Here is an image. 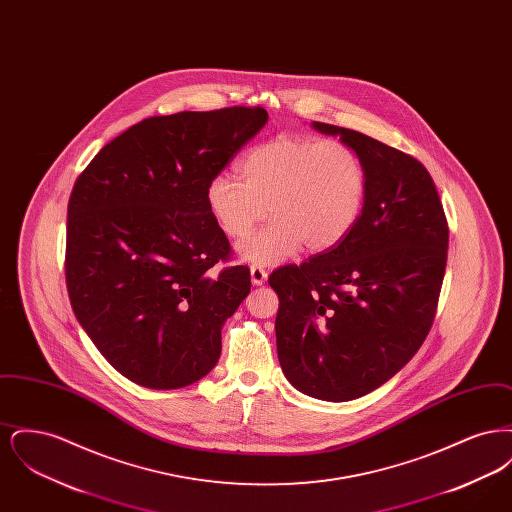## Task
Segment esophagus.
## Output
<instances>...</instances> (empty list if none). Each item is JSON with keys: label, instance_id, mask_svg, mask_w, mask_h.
I'll use <instances>...</instances> for the list:
<instances>
[{"label": "esophagus", "instance_id": "1", "mask_svg": "<svg viewBox=\"0 0 512 512\" xmlns=\"http://www.w3.org/2000/svg\"><path fill=\"white\" fill-rule=\"evenodd\" d=\"M267 270L261 267V265H253L251 267V282L255 284V286H263L265 282H267Z\"/></svg>", "mask_w": 512, "mask_h": 512}]
</instances>
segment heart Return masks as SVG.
Segmentation results:
<instances>
[{"mask_svg": "<svg viewBox=\"0 0 512 512\" xmlns=\"http://www.w3.org/2000/svg\"><path fill=\"white\" fill-rule=\"evenodd\" d=\"M240 172L242 180L222 172L209 182L207 207L232 240H245L268 207L272 220L242 247L255 265L284 261L301 245L311 253L336 247L365 205V165L338 138L276 136L249 149Z\"/></svg>", "mask_w": 512, "mask_h": 512, "instance_id": "heart-1", "label": "heart"}]
</instances>
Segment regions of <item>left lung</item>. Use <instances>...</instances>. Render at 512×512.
I'll return each mask as SVG.
<instances>
[{"label": "left lung", "mask_w": 512, "mask_h": 512, "mask_svg": "<svg viewBox=\"0 0 512 512\" xmlns=\"http://www.w3.org/2000/svg\"><path fill=\"white\" fill-rule=\"evenodd\" d=\"M313 124L359 153L365 205L343 242L268 276L280 299L276 347L297 390L349 401L388 382L426 340L449 226L430 172L413 155L357 130Z\"/></svg>", "instance_id": "1"}]
</instances>
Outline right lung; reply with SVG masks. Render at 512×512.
<instances>
[{"label": "right lung", "mask_w": 512, "mask_h": 512, "mask_svg": "<svg viewBox=\"0 0 512 512\" xmlns=\"http://www.w3.org/2000/svg\"><path fill=\"white\" fill-rule=\"evenodd\" d=\"M263 107L149 117L99 151L67 207L74 315L122 376L151 390L203 378L251 290L207 207V186L267 122Z\"/></svg>", "instance_id": "add662e5"}]
</instances>
